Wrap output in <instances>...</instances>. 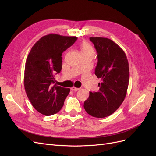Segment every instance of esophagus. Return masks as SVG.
<instances>
[{
  "label": "esophagus",
  "instance_id": "34e87169",
  "mask_svg": "<svg viewBox=\"0 0 156 156\" xmlns=\"http://www.w3.org/2000/svg\"><path fill=\"white\" fill-rule=\"evenodd\" d=\"M79 89H80L79 88H76L75 87H73L71 88V90H73V91H77V90H79Z\"/></svg>",
  "mask_w": 156,
  "mask_h": 156
}]
</instances>
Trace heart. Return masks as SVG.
Returning <instances> with one entry per match:
<instances>
[{
    "label": "heart",
    "instance_id": "heart-1",
    "mask_svg": "<svg viewBox=\"0 0 156 156\" xmlns=\"http://www.w3.org/2000/svg\"><path fill=\"white\" fill-rule=\"evenodd\" d=\"M81 53H89V52H92V53H94L93 52V48L91 46V45L88 44V42L84 41L82 43L81 46Z\"/></svg>",
    "mask_w": 156,
    "mask_h": 156
}]
</instances>
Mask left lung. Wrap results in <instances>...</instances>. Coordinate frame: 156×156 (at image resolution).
Returning a JSON list of instances; mask_svg holds the SVG:
<instances>
[{
    "instance_id": "8db88e82",
    "label": "left lung",
    "mask_w": 156,
    "mask_h": 156,
    "mask_svg": "<svg viewBox=\"0 0 156 156\" xmlns=\"http://www.w3.org/2000/svg\"><path fill=\"white\" fill-rule=\"evenodd\" d=\"M90 40L97 51L95 75L101 83L98 84V92H90L84 108L90 115L105 118L115 112L124 100L129 84V64L124 51L111 40L100 37Z\"/></svg>"
}]
</instances>
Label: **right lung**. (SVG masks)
<instances>
[{
    "label": "right lung",
    "instance_id": "obj_1",
    "mask_svg": "<svg viewBox=\"0 0 156 156\" xmlns=\"http://www.w3.org/2000/svg\"><path fill=\"white\" fill-rule=\"evenodd\" d=\"M77 37L49 34L33 45L27 56L24 85L35 109L45 116L57 113L63 107L69 88L56 85L55 73L62 69V53Z\"/></svg>",
    "mask_w": 156,
    "mask_h": 156
}]
</instances>
